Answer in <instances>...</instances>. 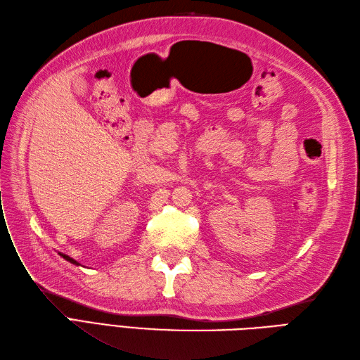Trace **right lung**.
<instances>
[{
    "instance_id": "right-lung-1",
    "label": "right lung",
    "mask_w": 360,
    "mask_h": 360,
    "mask_svg": "<svg viewBox=\"0 0 360 360\" xmlns=\"http://www.w3.org/2000/svg\"><path fill=\"white\" fill-rule=\"evenodd\" d=\"M58 254H60V256L63 257V259H65L67 262H70V263H73V264H76V266H79L80 263H77L75 259H72L70 256H67V254H63V252H58Z\"/></svg>"
}]
</instances>
